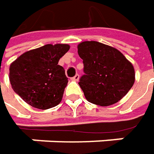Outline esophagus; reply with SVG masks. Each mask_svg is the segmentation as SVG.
Returning <instances> with one entry per match:
<instances>
[{"label":"esophagus","instance_id":"1","mask_svg":"<svg viewBox=\"0 0 154 154\" xmlns=\"http://www.w3.org/2000/svg\"><path fill=\"white\" fill-rule=\"evenodd\" d=\"M71 79H72V80H74V81H78V80H79V75H78V74H76V75L72 77Z\"/></svg>","mask_w":154,"mask_h":154}]
</instances>
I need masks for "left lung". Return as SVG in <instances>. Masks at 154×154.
<instances>
[{"instance_id": "left-lung-1", "label": "left lung", "mask_w": 154, "mask_h": 154, "mask_svg": "<svg viewBox=\"0 0 154 154\" xmlns=\"http://www.w3.org/2000/svg\"><path fill=\"white\" fill-rule=\"evenodd\" d=\"M77 51L84 71L78 84L90 103L109 106L127 95L135 73L120 51L97 41H84L77 45Z\"/></svg>"}]
</instances>
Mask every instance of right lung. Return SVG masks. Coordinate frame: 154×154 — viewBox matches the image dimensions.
<instances>
[{"label": "right lung", "mask_w": 154, "mask_h": 154, "mask_svg": "<svg viewBox=\"0 0 154 154\" xmlns=\"http://www.w3.org/2000/svg\"><path fill=\"white\" fill-rule=\"evenodd\" d=\"M69 49L67 44H48L20 55L9 68V81L14 92L39 109L60 103L68 78L57 64Z\"/></svg>", "instance_id": "add662e5"}]
</instances>
